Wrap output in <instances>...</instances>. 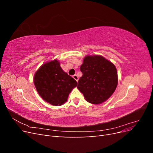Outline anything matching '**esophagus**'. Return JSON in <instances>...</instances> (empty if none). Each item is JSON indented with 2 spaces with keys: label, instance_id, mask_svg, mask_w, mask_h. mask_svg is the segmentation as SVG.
I'll return each instance as SVG.
<instances>
[{
  "label": "esophagus",
  "instance_id": "1",
  "mask_svg": "<svg viewBox=\"0 0 153 153\" xmlns=\"http://www.w3.org/2000/svg\"><path fill=\"white\" fill-rule=\"evenodd\" d=\"M73 78L74 79H75L76 82L78 81V76H77L76 75H74L73 76Z\"/></svg>",
  "mask_w": 153,
  "mask_h": 153
}]
</instances>
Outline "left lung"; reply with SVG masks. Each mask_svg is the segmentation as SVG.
<instances>
[{"mask_svg":"<svg viewBox=\"0 0 153 153\" xmlns=\"http://www.w3.org/2000/svg\"><path fill=\"white\" fill-rule=\"evenodd\" d=\"M83 75L78 80V89L88 102L98 105L113 94L118 84L114 64L100 55H87L80 66Z\"/></svg>","mask_w":153,"mask_h":153,"instance_id":"1","label":"left lung"}]
</instances>
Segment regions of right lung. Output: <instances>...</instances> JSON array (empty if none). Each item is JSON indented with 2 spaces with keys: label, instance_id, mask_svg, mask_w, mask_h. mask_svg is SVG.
<instances>
[{
  "label": "right lung",
  "instance_id": "1",
  "mask_svg": "<svg viewBox=\"0 0 153 153\" xmlns=\"http://www.w3.org/2000/svg\"><path fill=\"white\" fill-rule=\"evenodd\" d=\"M34 84L41 98L53 106L66 103L69 93L77 85L76 81L62 70L57 59L39 67L34 74Z\"/></svg>",
  "mask_w": 153,
  "mask_h": 153
}]
</instances>
